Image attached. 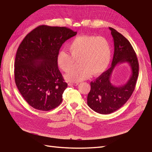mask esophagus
I'll return each instance as SVG.
<instances>
[{"label": "esophagus", "mask_w": 152, "mask_h": 152, "mask_svg": "<svg viewBox=\"0 0 152 152\" xmlns=\"http://www.w3.org/2000/svg\"><path fill=\"white\" fill-rule=\"evenodd\" d=\"M77 85H78V83H77V82H69V86H77Z\"/></svg>", "instance_id": "esophagus-1"}]
</instances>
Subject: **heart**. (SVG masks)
Instances as JSON below:
<instances>
[{"instance_id":"1","label":"heart","mask_w":152,"mask_h":152,"mask_svg":"<svg viewBox=\"0 0 152 152\" xmlns=\"http://www.w3.org/2000/svg\"><path fill=\"white\" fill-rule=\"evenodd\" d=\"M70 52L59 51L57 56L58 66L67 72L78 61L79 68L65 76L70 82H80L92 75L98 76L107 70L111 63L112 52L108 41L104 37L96 36H77L68 45Z\"/></svg>"}]
</instances>
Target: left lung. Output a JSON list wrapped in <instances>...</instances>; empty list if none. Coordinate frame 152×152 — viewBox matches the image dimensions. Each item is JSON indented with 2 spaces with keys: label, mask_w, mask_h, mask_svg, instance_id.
<instances>
[{
  "label": "left lung",
  "mask_w": 152,
  "mask_h": 152,
  "mask_svg": "<svg viewBox=\"0 0 152 152\" xmlns=\"http://www.w3.org/2000/svg\"><path fill=\"white\" fill-rule=\"evenodd\" d=\"M114 41L115 50L111 66L91 82L87 96V105L98 113L107 115L121 108L129 100L136 86L139 76V62L136 53L129 41L113 28H109ZM128 62L132 75L124 86L115 87L110 83L112 70L116 64Z\"/></svg>",
  "instance_id": "8db88e82"
}]
</instances>
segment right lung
<instances>
[{"label": "right lung", "mask_w": 152, "mask_h": 152, "mask_svg": "<svg viewBox=\"0 0 152 152\" xmlns=\"http://www.w3.org/2000/svg\"><path fill=\"white\" fill-rule=\"evenodd\" d=\"M77 34L66 27L41 25L28 34L17 49L15 82L30 106L47 111L59 106L67 83L58 66L62 45Z\"/></svg>", "instance_id": "add662e5"}]
</instances>
